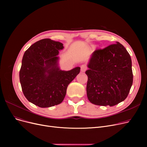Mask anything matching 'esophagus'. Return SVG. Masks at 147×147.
<instances>
[{
    "mask_svg": "<svg viewBox=\"0 0 147 147\" xmlns=\"http://www.w3.org/2000/svg\"><path fill=\"white\" fill-rule=\"evenodd\" d=\"M80 69H81V71L83 73V72H84V71L86 70L87 67H86V66L85 65H82L80 67Z\"/></svg>",
    "mask_w": 147,
    "mask_h": 147,
    "instance_id": "obj_1",
    "label": "esophagus"
}]
</instances>
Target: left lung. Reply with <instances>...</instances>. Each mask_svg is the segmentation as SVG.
<instances>
[{"mask_svg":"<svg viewBox=\"0 0 147 147\" xmlns=\"http://www.w3.org/2000/svg\"><path fill=\"white\" fill-rule=\"evenodd\" d=\"M88 67L86 92L91 103L112 107L127 98L133 83L132 60L121 43L95 51Z\"/></svg>","mask_w":147,"mask_h":147,"instance_id":"left-lung-1","label":"left lung"}]
</instances>
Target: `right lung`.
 Returning a JSON list of instances; mask_svg holds the SVG:
<instances>
[{"label":"right lung","mask_w":147,"mask_h":147,"mask_svg":"<svg viewBox=\"0 0 147 147\" xmlns=\"http://www.w3.org/2000/svg\"><path fill=\"white\" fill-rule=\"evenodd\" d=\"M63 44L44 38L33 44L25 52L20 71L22 90L28 101L47 108L61 104L67 89L79 74L77 67L69 71L59 67V51Z\"/></svg>","instance_id":"obj_1"}]
</instances>
